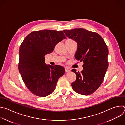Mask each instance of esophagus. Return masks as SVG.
Listing matches in <instances>:
<instances>
[{
  "label": "esophagus",
  "mask_w": 125,
  "mask_h": 125,
  "mask_svg": "<svg viewBox=\"0 0 125 125\" xmlns=\"http://www.w3.org/2000/svg\"><path fill=\"white\" fill-rule=\"evenodd\" d=\"M65 71L66 72H70L71 71V69L70 68L67 67H65Z\"/></svg>",
  "instance_id": "34e87169"
}]
</instances>
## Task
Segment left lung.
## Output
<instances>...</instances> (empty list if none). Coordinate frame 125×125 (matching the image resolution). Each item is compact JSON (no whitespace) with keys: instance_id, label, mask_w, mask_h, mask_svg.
Here are the masks:
<instances>
[{"instance_id":"1","label":"left lung","mask_w":125,"mask_h":125,"mask_svg":"<svg viewBox=\"0 0 125 125\" xmlns=\"http://www.w3.org/2000/svg\"><path fill=\"white\" fill-rule=\"evenodd\" d=\"M66 36L76 42L75 58L83 61V69L76 72L75 81L71 84L73 90L82 95H89L101 85L108 67V50L104 41L98 33L83 28L63 30Z\"/></svg>"}]
</instances>
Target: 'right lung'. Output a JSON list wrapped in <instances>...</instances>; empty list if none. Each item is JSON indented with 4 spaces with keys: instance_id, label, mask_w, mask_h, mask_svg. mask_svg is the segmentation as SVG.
<instances>
[{
    "instance_id": "obj_1",
    "label": "right lung",
    "mask_w": 125,
    "mask_h": 125,
    "mask_svg": "<svg viewBox=\"0 0 125 125\" xmlns=\"http://www.w3.org/2000/svg\"><path fill=\"white\" fill-rule=\"evenodd\" d=\"M66 38L63 31L41 30L30 33L21 45L19 71L26 87L35 95L45 97L50 95L59 78L65 73L61 66L47 65L44 56Z\"/></svg>"
}]
</instances>
